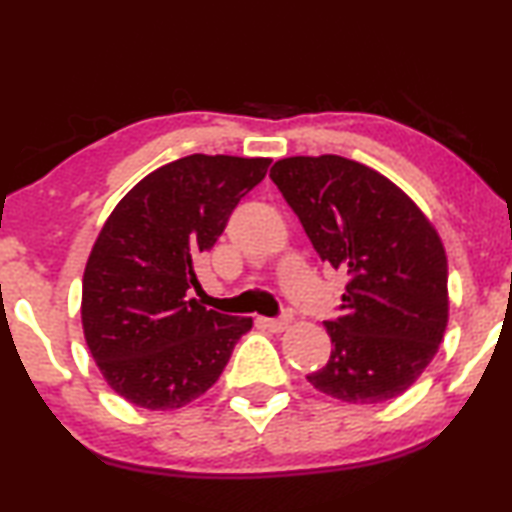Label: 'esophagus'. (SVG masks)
Returning <instances> with one entry per match:
<instances>
[{
    "label": "esophagus",
    "mask_w": 512,
    "mask_h": 512,
    "mask_svg": "<svg viewBox=\"0 0 512 512\" xmlns=\"http://www.w3.org/2000/svg\"><path fill=\"white\" fill-rule=\"evenodd\" d=\"M264 327L280 334V331H285L287 327H290V318H269V320H264Z\"/></svg>",
    "instance_id": "obj_1"
}]
</instances>
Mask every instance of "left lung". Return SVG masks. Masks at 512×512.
Here are the masks:
<instances>
[{"label":"left lung","instance_id":"obj_1","mask_svg":"<svg viewBox=\"0 0 512 512\" xmlns=\"http://www.w3.org/2000/svg\"><path fill=\"white\" fill-rule=\"evenodd\" d=\"M269 176L322 262L350 276L343 315L325 322L334 350L308 383L348 403L399 397L448 327L441 236L390 178L348 157H285Z\"/></svg>","mask_w":512,"mask_h":512}]
</instances>
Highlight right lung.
I'll list each match as a JSON object with an SVG mask.
<instances>
[{
	"label": "right lung",
	"instance_id": "1",
	"mask_svg": "<svg viewBox=\"0 0 512 512\" xmlns=\"http://www.w3.org/2000/svg\"><path fill=\"white\" fill-rule=\"evenodd\" d=\"M269 157L187 155L136 183L104 222L83 273L81 320L111 390L139 408L169 410L220 378L253 318L185 299L197 259L225 232Z\"/></svg>",
	"mask_w": 512,
	"mask_h": 512
}]
</instances>
